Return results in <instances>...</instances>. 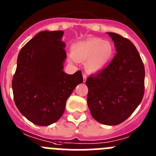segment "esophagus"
<instances>
[{
    "instance_id": "34e87169",
    "label": "esophagus",
    "mask_w": 156,
    "mask_h": 156,
    "mask_svg": "<svg viewBox=\"0 0 156 156\" xmlns=\"http://www.w3.org/2000/svg\"><path fill=\"white\" fill-rule=\"evenodd\" d=\"M83 79H84V82H85V81H86V79H87V75H85V74H83Z\"/></svg>"
}]
</instances>
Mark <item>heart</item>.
Listing matches in <instances>:
<instances>
[{
	"instance_id": "obj_1",
	"label": "heart",
	"mask_w": 156,
	"mask_h": 156,
	"mask_svg": "<svg viewBox=\"0 0 156 156\" xmlns=\"http://www.w3.org/2000/svg\"><path fill=\"white\" fill-rule=\"evenodd\" d=\"M114 47L109 41L90 37L74 44L71 47V60L85 62L89 72L101 71L113 58Z\"/></svg>"
}]
</instances>
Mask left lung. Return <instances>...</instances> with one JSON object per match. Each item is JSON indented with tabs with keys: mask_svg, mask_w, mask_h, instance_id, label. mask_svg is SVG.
<instances>
[{
	"mask_svg": "<svg viewBox=\"0 0 156 156\" xmlns=\"http://www.w3.org/2000/svg\"><path fill=\"white\" fill-rule=\"evenodd\" d=\"M116 55L108 65L87 78V103L91 116L106 126H116L128 119L142 101L145 68L135 45L126 37L108 32Z\"/></svg>",
	"mask_w": 156,
	"mask_h": 156,
	"instance_id": "obj_1",
	"label": "left lung"
}]
</instances>
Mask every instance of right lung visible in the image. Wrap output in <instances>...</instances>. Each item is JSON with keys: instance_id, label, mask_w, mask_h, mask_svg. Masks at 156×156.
Here are the masks:
<instances>
[{"instance_id": "right-lung-1", "label": "right lung", "mask_w": 156, "mask_h": 156, "mask_svg": "<svg viewBox=\"0 0 156 156\" xmlns=\"http://www.w3.org/2000/svg\"><path fill=\"white\" fill-rule=\"evenodd\" d=\"M62 30L41 31L18 54L12 80L14 99L19 112L40 126L56 122L65 112L68 98L82 83L81 71H63L67 58Z\"/></svg>"}]
</instances>
